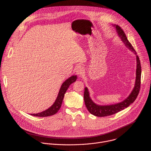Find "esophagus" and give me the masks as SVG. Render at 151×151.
<instances>
[{
    "label": "esophagus",
    "instance_id": "esophagus-1",
    "mask_svg": "<svg viewBox=\"0 0 151 151\" xmlns=\"http://www.w3.org/2000/svg\"><path fill=\"white\" fill-rule=\"evenodd\" d=\"M76 72L78 75H79L80 76H82L84 73V69L81 66H78L76 68Z\"/></svg>",
    "mask_w": 151,
    "mask_h": 151
}]
</instances>
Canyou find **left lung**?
<instances>
[{"mask_svg":"<svg viewBox=\"0 0 151 151\" xmlns=\"http://www.w3.org/2000/svg\"><path fill=\"white\" fill-rule=\"evenodd\" d=\"M116 28L118 35L121 37L122 42L127 47H128L132 51H133L136 55L137 53L136 52L135 50L133 47L129 42L127 37L124 32V30L118 25H114ZM136 60H137V69H136V82L134 87L129 96L123 100L122 102H120L117 104H111V105H105V106H100L94 103L93 100L91 99L90 97V93L87 87L85 88L84 94H83V99L86 107L90 112V114H93L94 116L103 117L114 115L115 114L118 113V112L122 111L123 109L127 108V107L130 106L132 103H133L135 100L136 99L140 91V81H141V65L139 57L136 55Z\"/></svg>","mask_w":151,"mask_h":151,"instance_id":"8db88e82","label":"left lung"}]
</instances>
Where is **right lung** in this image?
Listing matches in <instances>:
<instances>
[{"label": "right lung", "mask_w": 151, "mask_h": 151, "mask_svg": "<svg viewBox=\"0 0 151 151\" xmlns=\"http://www.w3.org/2000/svg\"><path fill=\"white\" fill-rule=\"evenodd\" d=\"M77 79L76 75L75 76H72L69 78H68L67 80L64 81L63 84L61 85V87L60 89L58 96L54 102V103L48 108V109L45 110V111H43L40 113L37 114H32L31 115L35 116H39V117H45V116H49L53 115L55 114L60 109L63 100L64 96V94L66 93L67 90L69 87L70 84H72L73 82H75Z\"/></svg>", "instance_id": "1"}]
</instances>
